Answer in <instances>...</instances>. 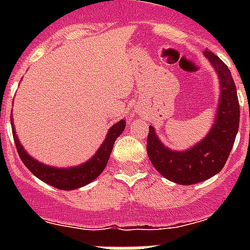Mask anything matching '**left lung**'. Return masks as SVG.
Here are the masks:
<instances>
[{
	"label": "left lung",
	"instance_id": "8db88e82",
	"mask_svg": "<svg viewBox=\"0 0 250 250\" xmlns=\"http://www.w3.org/2000/svg\"><path fill=\"white\" fill-rule=\"evenodd\" d=\"M219 80V101L214 123L205 137L187 150H174L160 140L149 125L146 152L158 172L176 184L190 186L217 175L226 165L235 143L240 122L236 86L229 68L214 53L205 52Z\"/></svg>",
	"mask_w": 250,
	"mask_h": 250
}]
</instances>
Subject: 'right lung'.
Returning <instances> with one entry per match:
<instances>
[{
    "label": "right lung",
    "mask_w": 250,
    "mask_h": 250,
    "mask_svg": "<svg viewBox=\"0 0 250 250\" xmlns=\"http://www.w3.org/2000/svg\"><path fill=\"white\" fill-rule=\"evenodd\" d=\"M11 128H13V136L15 145H17V150L25 167L36 178L49 186L56 187L62 190H72L93 182L94 179L98 178L102 171L105 170L106 164H107L111 150H113L114 143L125 131V119H122L110 127L101 146L97 149V152L94 153L89 160L85 161L84 164L71 167H54L39 162L36 158L29 156L24 146L21 144L17 132H15L13 117H11Z\"/></svg>",
    "instance_id": "1"
}]
</instances>
